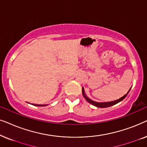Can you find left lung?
<instances>
[{
    "label": "left lung",
    "instance_id": "1",
    "mask_svg": "<svg viewBox=\"0 0 147 147\" xmlns=\"http://www.w3.org/2000/svg\"><path fill=\"white\" fill-rule=\"evenodd\" d=\"M129 90V91H130ZM82 94H83V96L84 97L86 98V100H87V101L89 102V103L92 104V105L96 106V107L98 108H107V107H110V106H112L113 105H115L118 102H121L122 100H123L124 98L126 97V96H127V94H128V92L126 94H125L124 96H122V98H120V99L118 100H114V101H112V102H94L93 100H90V98H88L86 95L85 94V92H84V88H82Z\"/></svg>",
    "mask_w": 147,
    "mask_h": 147
}]
</instances>
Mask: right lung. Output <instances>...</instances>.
Here are the masks:
<instances>
[{
	"mask_svg": "<svg viewBox=\"0 0 147 147\" xmlns=\"http://www.w3.org/2000/svg\"><path fill=\"white\" fill-rule=\"evenodd\" d=\"M33 105L37 106H46V105H41V104H33Z\"/></svg>",
	"mask_w": 147,
	"mask_h": 147,
	"instance_id": "right-lung-1",
	"label": "right lung"
}]
</instances>
